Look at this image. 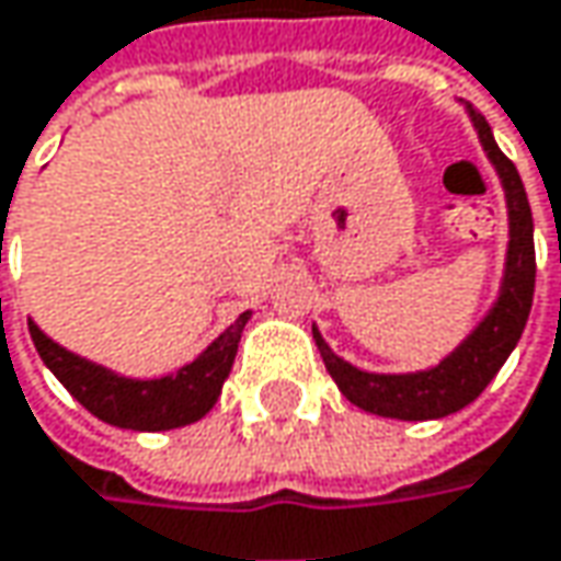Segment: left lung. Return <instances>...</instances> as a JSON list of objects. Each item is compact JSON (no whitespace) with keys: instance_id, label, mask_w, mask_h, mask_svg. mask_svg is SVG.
Returning a JSON list of instances; mask_svg holds the SVG:
<instances>
[{"instance_id":"1","label":"left lung","mask_w":561,"mask_h":561,"mask_svg":"<svg viewBox=\"0 0 561 561\" xmlns=\"http://www.w3.org/2000/svg\"><path fill=\"white\" fill-rule=\"evenodd\" d=\"M467 114L473 119L479 142L485 158L492 161L508 206V253H505V273L499 285L495 305L485 311L470 336L447 352L445 358L425 371H407V375H375L348 365L313 327V343L323 355V365L336 387L343 390L348 403L358 410L375 412L383 419H403V422H425V419H445L450 412L463 410L489 387V380L499 375V368L508 362L517 346L530 305H534V279H537V256H534V215L524 193V183L517 168L499 149L492 126L485 116L467 104Z\"/></svg>"}]
</instances>
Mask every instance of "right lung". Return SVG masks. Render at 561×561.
<instances>
[{"label":"right lung","instance_id":"1","mask_svg":"<svg viewBox=\"0 0 561 561\" xmlns=\"http://www.w3.org/2000/svg\"><path fill=\"white\" fill-rule=\"evenodd\" d=\"M248 320L250 311H244L190 365L178 368L174 375L149 380L116 375L98 362H88L82 355L62 348L59 343H53L34 320H27V330L44 365L91 415H98L101 422L116 425V428L168 432V428L199 422L213 410L221 393V383L231 375Z\"/></svg>","mask_w":561,"mask_h":561}]
</instances>
